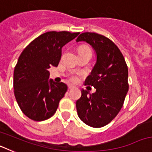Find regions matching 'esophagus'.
<instances>
[{"instance_id":"obj_1","label":"esophagus","mask_w":152,"mask_h":152,"mask_svg":"<svg viewBox=\"0 0 152 152\" xmlns=\"http://www.w3.org/2000/svg\"><path fill=\"white\" fill-rule=\"evenodd\" d=\"M73 88H75V86L72 85V84H69V85H68V89L72 90V89H73Z\"/></svg>"}]
</instances>
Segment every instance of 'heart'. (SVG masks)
I'll use <instances>...</instances> for the list:
<instances>
[{"label":"heart","mask_w":152,"mask_h":152,"mask_svg":"<svg viewBox=\"0 0 152 152\" xmlns=\"http://www.w3.org/2000/svg\"><path fill=\"white\" fill-rule=\"evenodd\" d=\"M89 49V48H88V47H87V46H81V47H80L79 50H81V49ZM71 80H72V81H77V77H76L75 75H72V77H71Z\"/></svg>","instance_id":"b5f03b06"}]
</instances>
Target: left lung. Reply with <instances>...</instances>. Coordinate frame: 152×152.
Wrapping results in <instances>:
<instances>
[{"label":"left lung","mask_w":152,"mask_h":152,"mask_svg":"<svg viewBox=\"0 0 152 152\" xmlns=\"http://www.w3.org/2000/svg\"><path fill=\"white\" fill-rule=\"evenodd\" d=\"M86 42L95 51L96 63L84 84L96 92L81 90L76 102L81 121L94 128L110 123L121 110L129 91L128 68L123 54L110 39L95 33H81L76 42Z\"/></svg>","instance_id":"obj_1"}]
</instances>
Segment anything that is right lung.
<instances>
[{"mask_svg": "<svg viewBox=\"0 0 152 152\" xmlns=\"http://www.w3.org/2000/svg\"><path fill=\"white\" fill-rule=\"evenodd\" d=\"M79 33L51 31L40 35L25 48L13 72L14 95L22 112L34 121L55 114L68 86L49 78V68L57 67L61 49Z\"/></svg>", "mask_w": 152, "mask_h": 152, "instance_id": "1", "label": "right lung"}]
</instances>
